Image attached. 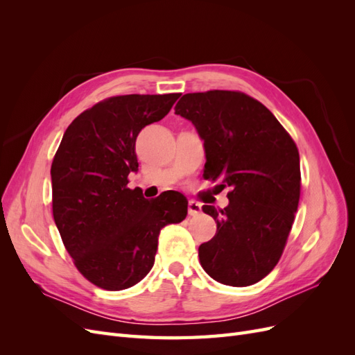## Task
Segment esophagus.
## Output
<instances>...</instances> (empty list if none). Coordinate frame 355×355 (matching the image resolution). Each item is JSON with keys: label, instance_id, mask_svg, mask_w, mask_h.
<instances>
[{"label": "esophagus", "instance_id": "obj_1", "mask_svg": "<svg viewBox=\"0 0 355 355\" xmlns=\"http://www.w3.org/2000/svg\"><path fill=\"white\" fill-rule=\"evenodd\" d=\"M188 214L189 216H198V214H201V204L191 200L188 202Z\"/></svg>", "mask_w": 355, "mask_h": 355}]
</instances>
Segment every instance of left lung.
Wrapping results in <instances>:
<instances>
[{"instance_id":"8db88e82","label":"left lung","mask_w":355,"mask_h":355,"mask_svg":"<svg viewBox=\"0 0 355 355\" xmlns=\"http://www.w3.org/2000/svg\"><path fill=\"white\" fill-rule=\"evenodd\" d=\"M175 114L194 124L204 142V179L231 188L225 209L202 206L218 231L198 247L201 266L227 286L261 282L280 261L297 210L295 142L266 106L240 92L184 94Z\"/></svg>"}]
</instances>
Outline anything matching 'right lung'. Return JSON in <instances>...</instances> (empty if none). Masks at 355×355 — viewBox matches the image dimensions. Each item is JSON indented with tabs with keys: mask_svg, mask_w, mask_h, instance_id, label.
I'll return each mask as SVG.
<instances>
[{
	"mask_svg": "<svg viewBox=\"0 0 355 355\" xmlns=\"http://www.w3.org/2000/svg\"><path fill=\"white\" fill-rule=\"evenodd\" d=\"M179 93L106 99L69 124L51 164L53 218L78 271L106 290H124L151 271L158 235L187 218L178 191L148 200L127 188L137 171L136 137L163 120Z\"/></svg>",
	"mask_w": 355,
	"mask_h": 355,
	"instance_id": "right-lung-1",
	"label": "right lung"
}]
</instances>
